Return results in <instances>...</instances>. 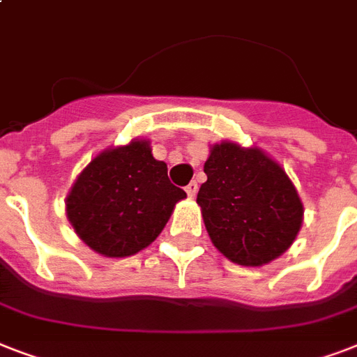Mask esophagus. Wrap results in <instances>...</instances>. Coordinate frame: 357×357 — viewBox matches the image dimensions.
I'll return each instance as SVG.
<instances>
[{
    "label": "esophagus",
    "mask_w": 357,
    "mask_h": 357,
    "mask_svg": "<svg viewBox=\"0 0 357 357\" xmlns=\"http://www.w3.org/2000/svg\"><path fill=\"white\" fill-rule=\"evenodd\" d=\"M185 190H187V195H189L190 198H195L196 192H198V183H196V181H190V183L185 187Z\"/></svg>",
    "instance_id": "esophagus-1"
}]
</instances>
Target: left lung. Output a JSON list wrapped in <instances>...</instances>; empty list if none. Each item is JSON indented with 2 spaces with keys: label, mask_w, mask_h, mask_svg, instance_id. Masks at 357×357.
Instances as JSON below:
<instances>
[{
  "label": "left lung",
  "mask_w": 357,
  "mask_h": 357,
  "mask_svg": "<svg viewBox=\"0 0 357 357\" xmlns=\"http://www.w3.org/2000/svg\"><path fill=\"white\" fill-rule=\"evenodd\" d=\"M198 206L213 244L234 263L265 265L293 244L302 202L287 174L257 148L215 144L204 165Z\"/></svg>",
  "instance_id": "left-lung-1"
}]
</instances>
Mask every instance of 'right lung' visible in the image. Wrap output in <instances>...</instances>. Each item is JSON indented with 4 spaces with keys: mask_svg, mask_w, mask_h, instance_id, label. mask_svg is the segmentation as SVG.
<instances>
[{
    "mask_svg": "<svg viewBox=\"0 0 357 357\" xmlns=\"http://www.w3.org/2000/svg\"><path fill=\"white\" fill-rule=\"evenodd\" d=\"M187 192L170 183L167 162L146 140L100 153L75 179L66 213L75 234L98 254L126 257L153 243Z\"/></svg>",
    "mask_w": 357,
    "mask_h": 357,
    "instance_id": "obj_1",
    "label": "right lung"
}]
</instances>
